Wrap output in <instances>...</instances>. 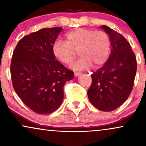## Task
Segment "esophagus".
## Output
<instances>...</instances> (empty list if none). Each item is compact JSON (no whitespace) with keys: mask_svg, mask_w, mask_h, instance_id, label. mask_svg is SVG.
Masks as SVG:
<instances>
[{"mask_svg":"<svg viewBox=\"0 0 146 146\" xmlns=\"http://www.w3.org/2000/svg\"><path fill=\"white\" fill-rule=\"evenodd\" d=\"M80 75H81V73H80V72H74V75L75 77H78Z\"/></svg>","mask_w":146,"mask_h":146,"instance_id":"obj_1","label":"esophagus"}]
</instances>
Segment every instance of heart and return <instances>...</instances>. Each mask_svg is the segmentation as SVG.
Segmentation results:
<instances>
[{
  "instance_id": "obj_1",
  "label": "heart",
  "mask_w": 146,
  "mask_h": 146,
  "mask_svg": "<svg viewBox=\"0 0 146 146\" xmlns=\"http://www.w3.org/2000/svg\"><path fill=\"white\" fill-rule=\"evenodd\" d=\"M110 51V40L104 31L79 28L66 33L65 42L56 39L52 44V53L60 62L69 64L78 51L81 58L72 64L76 71L86 69L93 64L102 66L108 60Z\"/></svg>"
}]
</instances>
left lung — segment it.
Masks as SVG:
<instances>
[{"instance_id": "obj_1", "label": "left lung", "mask_w": 146, "mask_h": 146, "mask_svg": "<svg viewBox=\"0 0 146 146\" xmlns=\"http://www.w3.org/2000/svg\"><path fill=\"white\" fill-rule=\"evenodd\" d=\"M100 28L108 34L111 51L104 66L91 75L88 90L89 101L102 111L109 112L123 104L131 93L137 72V60L122 35L106 25Z\"/></svg>"}]
</instances>
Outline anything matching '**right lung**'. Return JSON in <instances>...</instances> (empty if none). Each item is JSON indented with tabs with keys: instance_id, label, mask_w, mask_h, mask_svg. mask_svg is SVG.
I'll use <instances>...</instances> for the list:
<instances>
[{
	"instance_id": "add662e5",
	"label": "right lung",
	"mask_w": 146,
	"mask_h": 146,
	"mask_svg": "<svg viewBox=\"0 0 146 146\" xmlns=\"http://www.w3.org/2000/svg\"><path fill=\"white\" fill-rule=\"evenodd\" d=\"M62 27L43 28L23 37L13 53L11 76L21 100L35 113L54 112L63 101V87L73 72L56 60L52 44Z\"/></svg>"
}]
</instances>
